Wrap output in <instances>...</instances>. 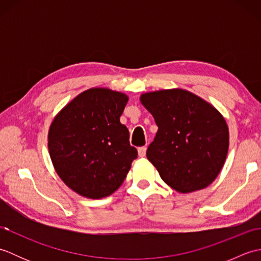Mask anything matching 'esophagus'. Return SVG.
<instances>
[{
  "mask_svg": "<svg viewBox=\"0 0 261 261\" xmlns=\"http://www.w3.org/2000/svg\"><path fill=\"white\" fill-rule=\"evenodd\" d=\"M146 152H147V148L146 147H140L138 149V153H139L140 157H145L146 156Z\"/></svg>",
  "mask_w": 261,
  "mask_h": 261,
  "instance_id": "1",
  "label": "esophagus"
}]
</instances>
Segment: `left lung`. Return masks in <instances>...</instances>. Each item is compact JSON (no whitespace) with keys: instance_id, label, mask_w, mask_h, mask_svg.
<instances>
[{"instance_id":"left-lung-1","label":"left lung","mask_w":261,"mask_h":261,"mask_svg":"<svg viewBox=\"0 0 261 261\" xmlns=\"http://www.w3.org/2000/svg\"><path fill=\"white\" fill-rule=\"evenodd\" d=\"M140 99L158 125L147 158L162 179L180 193L207 187L228 154L223 116L201 97L178 88L142 94Z\"/></svg>"}]
</instances>
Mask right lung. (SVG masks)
<instances>
[{"label": "right lung", "mask_w": 261, "mask_h": 261, "mask_svg": "<svg viewBox=\"0 0 261 261\" xmlns=\"http://www.w3.org/2000/svg\"><path fill=\"white\" fill-rule=\"evenodd\" d=\"M127 96L108 88L81 93L55 118L48 148L60 178L80 195L102 198L114 193L138 151L121 124Z\"/></svg>", "instance_id": "right-lung-1"}]
</instances>
